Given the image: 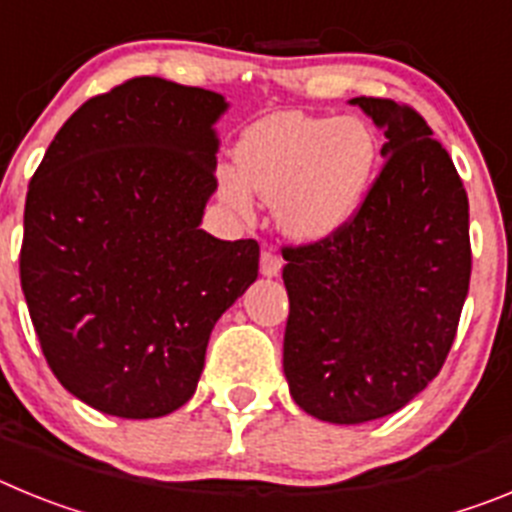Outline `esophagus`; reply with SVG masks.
I'll list each match as a JSON object with an SVG mask.
<instances>
[{"mask_svg": "<svg viewBox=\"0 0 512 512\" xmlns=\"http://www.w3.org/2000/svg\"><path fill=\"white\" fill-rule=\"evenodd\" d=\"M279 271H282V259H279V253L274 248H264L261 251V274L264 277H277Z\"/></svg>", "mask_w": 512, "mask_h": 512, "instance_id": "obj_1", "label": "esophagus"}]
</instances>
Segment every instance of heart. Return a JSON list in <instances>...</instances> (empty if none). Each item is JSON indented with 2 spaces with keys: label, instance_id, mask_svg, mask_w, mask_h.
Returning a JSON list of instances; mask_svg holds the SVG:
<instances>
[{
  "label": "heart",
  "instance_id": "b5f03b06",
  "mask_svg": "<svg viewBox=\"0 0 512 512\" xmlns=\"http://www.w3.org/2000/svg\"><path fill=\"white\" fill-rule=\"evenodd\" d=\"M220 171V194L251 212L253 194L277 202V223L302 243L341 233L361 210L377 169V138L356 117L279 112L253 122Z\"/></svg>",
  "mask_w": 512,
  "mask_h": 512
}]
</instances>
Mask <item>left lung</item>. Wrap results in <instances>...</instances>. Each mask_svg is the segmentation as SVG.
Instances as JSON below:
<instances>
[{
	"label": "left lung",
	"mask_w": 512,
	"mask_h": 512,
	"mask_svg": "<svg viewBox=\"0 0 512 512\" xmlns=\"http://www.w3.org/2000/svg\"><path fill=\"white\" fill-rule=\"evenodd\" d=\"M384 164L341 233L284 246V374L305 413L356 425L405 408L441 372L469 292L467 189L428 122L356 97Z\"/></svg>",
	"instance_id": "left-lung-1"
}]
</instances>
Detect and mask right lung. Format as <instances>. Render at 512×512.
<instances>
[{
  "mask_svg": "<svg viewBox=\"0 0 512 512\" xmlns=\"http://www.w3.org/2000/svg\"><path fill=\"white\" fill-rule=\"evenodd\" d=\"M220 94L128 79L63 122L30 179L20 282L58 382L94 410L161 418L194 395L259 243L200 228Z\"/></svg>",
  "mask_w": 512,
  "mask_h": 512,
  "instance_id": "obj_1",
  "label": "right lung"
}]
</instances>
